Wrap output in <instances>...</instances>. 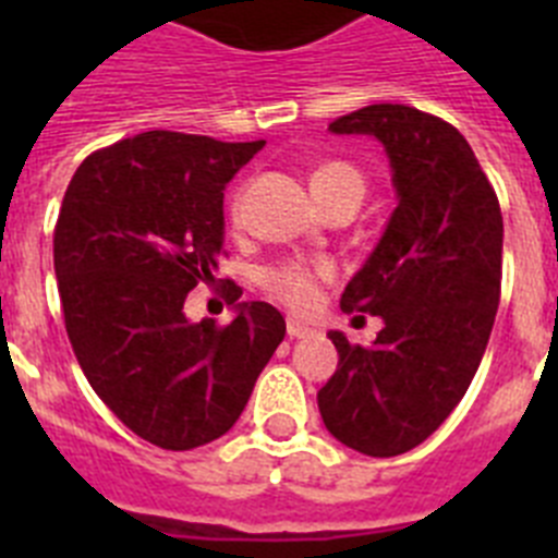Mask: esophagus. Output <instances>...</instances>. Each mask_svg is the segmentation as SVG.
<instances>
[{
	"mask_svg": "<svg viewBox=\"0 0 558 558\" xmlns=\"http://www.w3.org/2000/svg\"><path fill=\"white\" fill-rule=\"evenodd\" d=\"M313 332H315V329L310 327V324L299 322V318H288V335H290V338H310Z\"/></svg>",
	"mask_w": 558,
	"mask_h": 558,
	"instance_id": "34e87169",
	"label": "esophagus"
}]
</instances>
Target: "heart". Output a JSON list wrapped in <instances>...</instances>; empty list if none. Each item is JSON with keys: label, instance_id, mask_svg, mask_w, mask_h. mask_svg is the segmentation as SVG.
Segmentation results:
<instances>
[{"label": "heart", "instance_id": "1", "mask_svg": "<svg viewBox=\"0 0 558 558\" xmlns=\"http://www.w3.org/2000/svg\"><path fill=\"white\" fill-rule=\"evenodd\" d=\"M338 186H357L363 192V179L360 172L349 165H324L313 172V190H338ZM329 268L324 265H302V263H284L279 268H270L263 274V284L270 295L279 302L288 304L290 310L307 313L318 304L322 295V279H327Z\"/></svg>", "mask_w": 558, "mask_h": 558}]
</instances>
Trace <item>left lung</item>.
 <instances>
[{
    "instance_id": "obj_1",
    "label": "left lung",
    "mask_w": 558,
    "mask_h": 558,
    "mask_svg": "<svg viewBox=\"0 0 558 558\" xmlns=\"http://www.w3.org/2000/svg\"><path fill=\"white\" fill-rule=\"evenodd\" d=\"M329 131L383 145L397 209L340 295L383 329L372 347L329 332L338 368L318 411L340 445L402 456L441 427L481 366L500 304V204L470 142L418 108L377 102Z\"/></svg>"
}]
</instances>
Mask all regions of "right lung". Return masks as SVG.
<instances>
[{"instance_id":"right-lung-1","label":"right lung","mask_w":558,"mask_h":558,"mask_svg":"<svg viewBox=\"0 0 558 558\" xmlns=\"http://www.w3.org/2000/svg\"><path fill=\"white\" fill-rule=\"evenodd\" d=\"M265 142L145 131L88 156L56 226L66 335L88 386L122 425L161 450L209 445L234 427L284 338L265 302L192 324L186 293L215 282L223 190Z\"/></svg>"}]
</instances>
